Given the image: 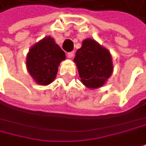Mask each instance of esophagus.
Returning <instances> with one entry per match:
<instances>
[{
  "mask_svg": "<svg viewBox=\"0 0 146 146\" xmlns=\"http://www.w3.org/2000/svg\"><path fill=\"white\" fill-rule=\"evenodd\" d=\"M74 54H75V52H68L67 53V57L70 58V59H71L73 56H74Z\"/></svg>",
  "mask_w": 146,
  "mask_h": 146,
  "instance_id": "obj_1",
  "label": "esophagus"
}]
</instances>
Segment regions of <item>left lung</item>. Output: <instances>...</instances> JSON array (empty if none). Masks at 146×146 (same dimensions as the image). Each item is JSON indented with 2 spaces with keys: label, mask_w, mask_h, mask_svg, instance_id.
Listing matches in <instances>:
<instances>
[{
  "label": "left lung",
  "mask_w": 146,
  "mask_h": 146,
  "mask_svg": "<svg viewBox=\"0 0 146 146\" xmlns=\"http://www.w3.org/2000/svg\"><path fill=\"white\" fill-rule=\"evenodd\" d=\"M80 81L89 89L104 85L113 72V58L110 52L94 39L86 38L74 58Z\"/></svg>",
  "instance_id": "1"
}]
</instances>
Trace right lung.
<instances>
[{
    "label": "right lung",
    "mask_w": 146,
    "mask_h": 146,
    "mask_svg": "<svg viewBox=\"0 0 146 146\" xmlns=\"http://www.w3.org/2000/svg\"><path fill=\"white\" fill-rule=\"evenodd\" d=\"M66 54L50 36L36 42L26 56V67L33 80L40 85L51 84L56 76L58 66Z\"/></svg>",
    "instance_id": "right-lung-1"
}]
</instances>
